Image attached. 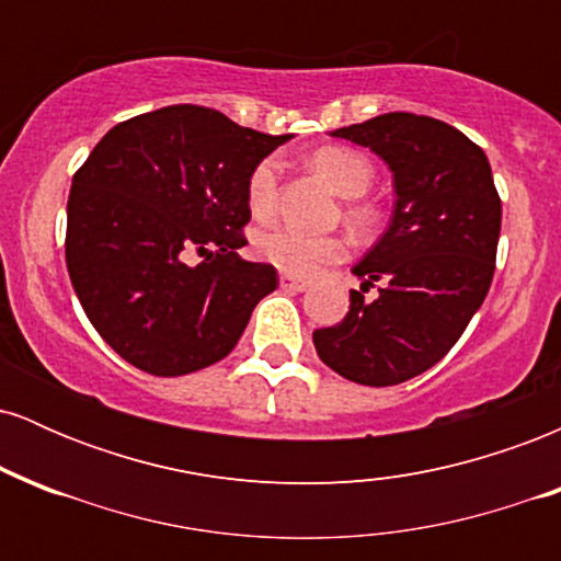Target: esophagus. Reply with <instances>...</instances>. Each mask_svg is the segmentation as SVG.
Segmentation results:
<instances>
[{"instance_id": "34e87169", "label": "esophagus", "mask_w": 561, "mask_h": 561, "mask_svg": "<svg viewBox=\"0 0 561 561\" xmlns=\"http://www.w3.org/2000/svg\"><path fill=\"white\" fill-rule=\"evenodd\" d=\"M279 285H282V289H287V293H306V289L311 287L308 282L295 279V276H287V274L279 276Z\"/></svg>"}]
</instances>
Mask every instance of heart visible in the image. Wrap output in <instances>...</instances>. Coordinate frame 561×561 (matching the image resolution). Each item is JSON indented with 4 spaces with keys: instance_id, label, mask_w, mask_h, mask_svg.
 Returning <instances> with one entry per match:
<instances>
[{
    "instance_id": "b5f03b06",
    "label": "heart",
    "mask_w": 561,
    "mask_h": 561,
    "mask_svg": "<svg viewBox=\"0 0 561 561\" xmlns=\"http://www.w3.org/2000/svg\"><path fill=\"white\" fill-rule=\"evenodd\" d=\"M311 169L317 176H321L332 192L340 197H362L375 182V165L364 152L353 150V147L330 145L321 147L311 156ZM244 199H248L250 216L259 221H268L276 214V199H279V169L274 160H263L255 165L248 176V186H244ZM347 221L353 229L366 231L371 224V210L366 205L351 199L345 208ZM255 255L261 261L272 263L287 276H317L321 268L330 266L345 259L347 244L343 237L334 234H306V231L279 227L268 229L259 234L255 240Z\"/></svg>"
}]
</instances>
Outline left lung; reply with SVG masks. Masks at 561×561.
<instances>
[{
    "instance_id": "left-lung-1",
    "label": "left lung",
    "mask_w": 561,
    "mask_h": 561,
    "mask_svg": "<svg viewBox=\"0 0 561 561\" xmlns=\"http://www.w3.org/2000/svg\"><path fill=\"white\" fill-rule=\"evenodd\" d=\"M332 134L390 165L396 208L388 231L353 268L364 285L351 289V311L313 332V345L340 377L388 388L440 362L485 300L501 197L485 152L430 115L385 113ZM377 280L380 295L364 301Z\"/></svg>"
}]
</instances>
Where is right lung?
Segmentation results:
<instances>
[{
	"mask_svg": "<svg viewBox=\"0 0 561 561\" xmlns=\"http://www.w3.org/2000/svg\"><path fill=\"white\" fill-rule=\"evenodd\" d=\"M289 134L253 131L199 105L141 113L73 173L66 263L83 311L128 364L182 377L221 362L276 289L272 263L237 255L248 176ZM204 259L192 267L188 259Z\"/></svg>",
	"mask_w": 561,
	"mask_h": 561,
	"instance_id": "right-lung-1",
	"label": "right lung"
}]
</instances>
